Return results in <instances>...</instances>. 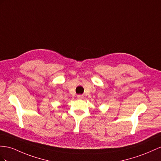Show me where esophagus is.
<instances>
[{"label": "esophagus", "instance_id": "34e87169", "mask_svg": "<svg viewBox=\"0 0 161 161\" xmlns=\"http://www.w3.org/2000/svg\"><path fill=\"white\" fill-rule=\"evenodd\" d=\"M77 98L78 99H82V98H83V95H77Z\"/></svg>", "mask_w": 161, "mask_h": 161}]
</instances>
